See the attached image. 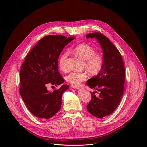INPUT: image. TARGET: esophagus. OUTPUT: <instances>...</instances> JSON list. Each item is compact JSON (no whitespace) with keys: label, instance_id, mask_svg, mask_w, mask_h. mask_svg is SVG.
<instances>
[{"label":"esophagus","instance_id":"esophagus-1","mask_svg":"<svg viewBox=\"0 0 147 147\" xmlns=\"http://www.w3.org/2000/svg\"><path fill=\"white\" fill-rule=\"evenodd\" d=\"M71 88H74V89H79L80 88V87H78V86H71Z\"/></svg>","mask_w":147,"mask_h":147}]
</instances>
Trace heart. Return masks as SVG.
Instances as JSON below:
<instances>
[{
    "mask_svg": "<svg viewBox=\"0 0 147 147\" xmlns=\"http://www.w3.org/2000/svg\"><path fill=\"white\" fill-rule=\"evenodd\" d=\"M74 53L79 57L84 60V67L87 71L92 75L97 74L102 69L103 65V56L95 52L94 47L88 44H81L76 46L73 49ZM68 52L63 53L59 57L58 65L59 69L65 71L67 70V59ZM87 78V74L86 71H71L66 77V81L73 86H78Z\"/></svg>",
    "mask_w": 147,
    "mask_h": 147,
    "instance_id": "b5f03b06",
    "label": "heart"
}]
</instances>
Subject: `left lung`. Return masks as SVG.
Masks as SVG:
<instances>
[{
  "instance_id": "8db88e82",
  "label": "left lung",
  "mask_w": 147,
  "mask_h": 147,
  "mask_svg": "<svg viewBox=\"0 0 147 147\" xmlns=\"http://www.w3.org/2000/svg\"><path fill=\"white\" fill-rule=\"evenodd\" d=\"M86 38H95L103 52L102 69L87 82L90 88L99 92L97 97L91 93L87 109L95 117L102 119L112 113L121 100L124 89V62L119 51L106 36L93 32L87 35Z\"/></svg>"
}]
</instances>
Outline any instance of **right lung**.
Listing matches in <instances>:
<instances>
[{
	"label": "right lung",
	"instance_id": "obj_1",
	"mask_svg": "<svg viewBox=\"0 0 147 147\" xmlns=\"http://www.w3.org/2000/svg\"><path fill=\"white\" fill-rule=\"evenodd\" d=\"M76 38L60 35L40 39L27 55L20 70V94L28 109L35 116L49 119L60 109L67 84L53 91L49 84L59 86L65 80L58 71V58L64 48Z\"/></svg>",
	"mask_w": 147,
	"mask_h": 147
}]
</instances>
